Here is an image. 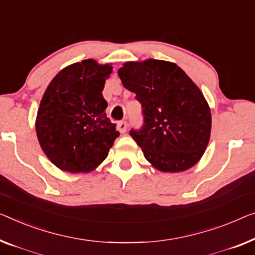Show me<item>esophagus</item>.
Listing matches in <instances>:
<instances>
[{
    "instance_id": "obj_1",
    "label": "esophagus",
    "mask_w": 255,
    "mask_h": 255,
    "mask_svg": "<svg viewBox=\"0 0 255 255\" xmlns=\"http://www.w3.org/2000/svg\"><path fill=\"white\" fill-rule=\"evenodd\" d=\"M127 128H128L127 121H120V123H118V129H119V131L121 132V134L126 132Z\"/></svg>"
}]
</instances>
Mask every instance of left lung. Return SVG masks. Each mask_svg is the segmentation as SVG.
<instances>
[{"mask_svg":"<svg viewBox=\"0 0 255 255\" xmlns=\"http://www.w3.org/2000/svg\"><path fill=\"white\" fill-rule=\"evenodd\" d=\"M118 74L142 105V127L129 132L146 160L172 173L196 165L210 140L212 119L192 80L176 64L155 59L126 63Z\"/></svg>","mask_w":255,"mask_h":255,"instance_id":"obj_1","label":"left lung"}]
</instances>
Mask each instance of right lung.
Listing matches in <instances>:
<instances>
[{"mask_svg": "<svg viewBox=\"0 0 255 255\" xmlns=\"http://www.w3.org/2000/svg\"><path fill=\"white\" fill-rule=\"evenodd\" d=\"M112 66L93 59L67 66L52 79L36 118L40 145L58 168L87 173L108 157L120 132L106 117L103 91Z\"/></svg>", "mask_w": 255, "mask_h": 255, "instance_id": "right-lung-1", "label": "right lung"}]
</instances>
